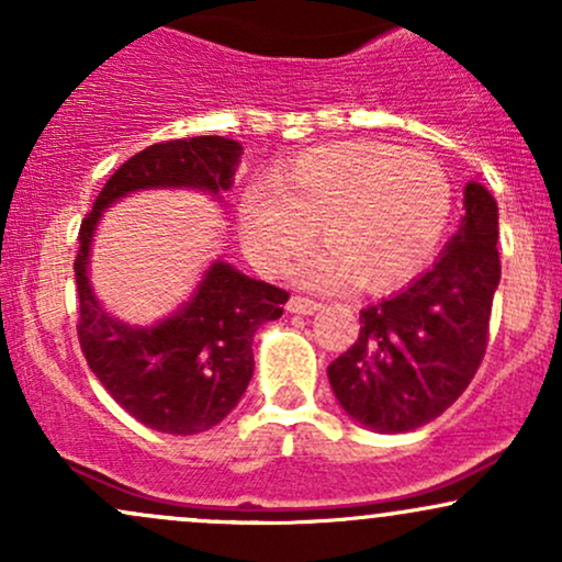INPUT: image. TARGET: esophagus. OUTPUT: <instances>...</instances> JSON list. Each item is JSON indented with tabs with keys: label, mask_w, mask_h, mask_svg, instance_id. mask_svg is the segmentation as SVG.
Returning <instances> with one entry per match:
<instances>
[{
	"label": "esophagus",
	"mask_w": 562,
	"mask_h": 562,
	"mask_svg": "<svg viewBox=\"0 0 562 562\" xmlns=\"http://www.w3.org/2000/svg\"><path fill=\"white\" fill-rule=\"evenodd\" d=\"M322 303L312 301V299H301V295H293V299L288 301V312L290 314H314L319 312Z\"/></svg>",
	"instance_id": "obj_1"
}]
</instances>
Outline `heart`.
<instances>
[{"label": "heart", "instance_id": "obj_1", "mask_svg": "<svg viewBox=\"0 0 562 562\" xmlns=\"http://www.w3.org/2000/svg\"><path fill=\"white\" fill-rule=\"evenodd\" d=\"M240 243L261 274L285 272L317 224L325 245L293 269L301 288L333 293L359 280L372 293L409 282L434 259L451 216V182L423 153L338 142L303 153L243 192Z\"/></svg>", "mask_w": 562, "mask_h": 562}]
</instances>
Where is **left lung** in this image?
Listing matches in <instances>:
<instances>
[{"label": "left lung", "instance_id": "obj_1", "mask_svg": "<svg viewBox=\"0 0 562 562\" xmlns=\"http://www.w3.org/2000/svg\"><path fill=\"white\" fill-rule=\"evenodd\" d=\"M465 214L434 267L359 312V338L327 367L351 420L404 434L460 398L486 353L499 288V209L481 182L465 184Z\"/></svg>", "mask_w": 562, "mask_h": 562}]
</instances>
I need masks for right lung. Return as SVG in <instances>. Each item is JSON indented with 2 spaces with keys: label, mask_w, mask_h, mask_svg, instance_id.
<instances>
[{
  "label": "right lung",
  "mask_w": 562,
  "mask_h": 562,
  "mask_svg": "<svg viewBox=\"0 0 562 562\" xmlns=\"http://www.w3.org/2000/svg\"><path fill=\"white\" fill-rule=\"evenodd\" d=\"M240 156V142L227 137L145 147L108 179L81 224L74 263L81 351L115 402L158 434H203L235 409L254 378V335L282 317L290 295L216 259L169 317L128 325L105 312L89 280L94 232L102 214L134 192L198 190L222 203Z\"/></svg>",
  "instance_id": "right-lung-1"
}]
</instances>
